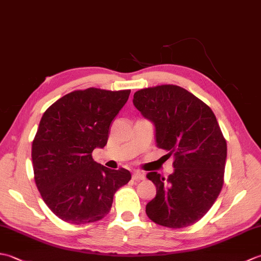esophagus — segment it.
I'll list each match as a JSON object with an SVG mask.
<instances>
[{
	"label": "esophagus",
	"instance_id": "esophagus-1",
	"mask_svg": "<svg viewBox=\"0 0 261 261\" xmlns=\"http://www.w3.org/2000/svg\"><path fill=\"white\" fill-rule=\"evenodd\" d=\"M132 179H135V180H142V179H145V174L141 173V171L135 170L134 173H132Z\"/></svg>",
	"mask_w": 261,
	"mask_h": 261
}]
</instances>
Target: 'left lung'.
I'll return each mask as SVG.
<instances>
[{
	"mask_svg": "<svg viewBox=\"0 0 261 261\" xmlns=\"http://www.w3.org/2000/svg\"><path fill=\"white\" fill-rule=\"evenodd\" d=\"M134 105L154 125L158 148L174 156V171L164 178L150 171L156 197L148 218L171 229L192 225L207 213L223 185L226 142L214 113L185 88L162 85L135 93Z\"/></svg>",
	"mask_w": 261,
	"mask_h": 261,
	"instance_id": "obj_1",
	"label": "left lung"
}]
</instances>
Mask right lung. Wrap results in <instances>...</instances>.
Returning a JSON list of instances; mask_svg holds the SVG:
<instances>
[{
	"label": "right lung",
	"mask_w": 261,
	"mask_h": 261,
	"mask_svg": "<svg viewBox=\"0 0 261 261\" xmlns=\"http://www.w3.org/2000/svg\"><path fill=\"white\" fill-rule=\"evenodd\" d=\"M130 92L75 91L43 113L32 142L35 180L43 202L65 222L103 219L115 192L131 179L129 170L109 169L92 157L94 149L107 145L111 122Z\"/></svg>",
	"instance_id": "right-lung-1"
}]
</instances>
